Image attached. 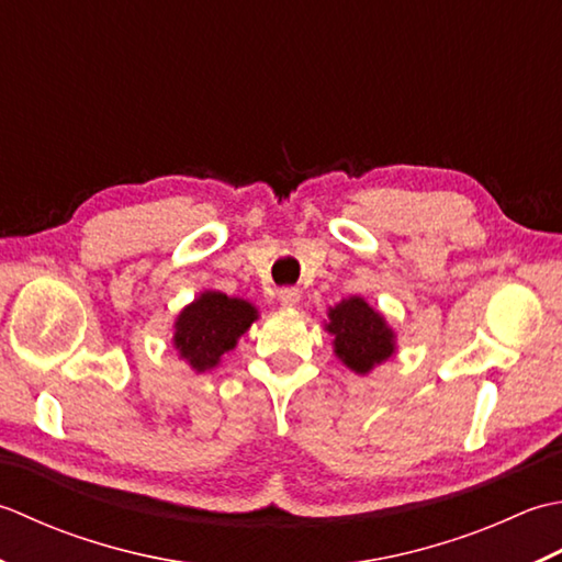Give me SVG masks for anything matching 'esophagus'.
Instances as JSON below:
<instances>
[{
	"label": "esophagus",
	"mask_w": 562,
	"mask_h": 562,
	"mask_svg": "<svg viewBox=\"0 0 562 562\" xmlns=\"http://www.w3.org/2000/svg\"><path fill=\"white\" fill-rule=\"evenodd\" d=\"M279 301L285 307H293V305H297V301H301V291H297L295 285H285V289L279 291Z\"/></svg>",
	"instance_id": "1"
}]
</instances>
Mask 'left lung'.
<instances>
[{"mask_svg":"<svg viewBox=\"0 0 562 562\" xmlns=\"http://www.w3.org/2000/svg\"><path fill=\"white\" fill-rule=\"evenodd\" d=\"M327 329L335 351L351 371L369 373L375 363L393 357V331L363 297H349L329 311Z\"/></svg>","mask_w":562,"mask_h":562,"instance_id":"1","label":"left lung"}]
</instances>
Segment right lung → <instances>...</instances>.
Returning a JSON list of instances; mask_svg holds the SVG:
<instances>
[{
  "mask_svg": "<svg viewBox=\"0 0 562 562\" xmlns=\"http://www.w3.org/2000/svg\"><path fill=\"white\" fill-rule=\"evenodd\" d=\"M255 319L257 311L247 301L225 293H203L179 315L175 345L196 371L213 369Z\"/></svg>",
  "mask_w": 562,
  "mask_h": 562,
  "instance_id": "obj_1",
  "label": "right lung"
}]
</instances>
